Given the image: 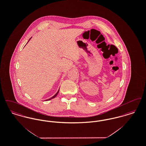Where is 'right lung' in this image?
I'll return each instance as SVG.
<instances>
[{
    "label": "right lung",
    "instance_id": "1",
    "mask_svg": "<svg viewBox=\"0 0 146 146\" xmlns=\"http://www.w3.org/2000/svg\"><path fill=\"white\" fill-rule=\"evenodd\" d=\"M30 39H31V38H30ZM30 39H29V40H30ZM59 90H60V89H59ZM59 90H58V91H57V93H56V94L55 95H54V96H52V97H51V98H49V99H48V100H46V101H49V100H51V99H52V98H55V97L56 96H57V94H58V92H59Z\"/></svg>",
    "mask_w": 146,
    "mask_h": 146
}]
</instances>
